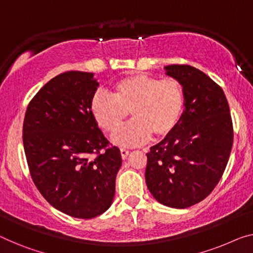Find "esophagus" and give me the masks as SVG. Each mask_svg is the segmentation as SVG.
<instances>
[{
  "instance_id": "34e87169",
  "label": "esophagus",
  "mask_w": 253,
  "mask_h": 253,
  "mask_svg": "<svg viewBox=\"0 0 253 253\" xmlns=\"http://www.w3.org/2000/svg\"><path fill=\"white\" fill-rule=\"evenodd\" d=\"M120 154H122V158L124 160L126 159V158L128 157V154H129V151L126 150V149H120Z\"/></svg>"
}]
</instances>
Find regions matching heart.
Listing matches in <instances>:
<instances>
[{
    "label": "heart",
    "mask_w": 253,
    "mask_h": 253,
    "mask_svg": "<svg viewBox=\"0 0 253 253\" xmlns=\"http://www.w3.org/2000/svg\"><path fill=\"white\" fill-rule=\"evenodd\" d=\"M185 107V90L178 81L143 74L119 79L112 86V96L97 92L90 101L94 118L109 133L118 129L130 112L133 122L112 136L115 144L126 148L141 145L152 135L169 136L182 122Z\"/></svg>",
    "instance_id": "obj_1"
}]
</instances>
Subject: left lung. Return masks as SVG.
I'll return each mask as SVG.
<instances>
[{
    "label": "left lung",
    "instance_id": "left-lung-1",
    "mask_svg": "<svg viewBox=\"0 0 253 253\" xmlns=\"http://www.w3.org/2000/svg\"><path fill=\"white\" fill-rule=\"evenodd\" d=\"M183 85L185 112L178 127L146 154L145 182L153 198L185 209L206 199L219 182L233 145V124L224 90L186 65L165 67Z\"/></svg>",
    "mask_w": 253,
    "mask_h": 253
}]
</instances>
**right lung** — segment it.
I'll return each mask as SVG.
<instances>
[{"mask_svg":"<svg viewBox=\"0 0 253 253\" xmlns=\"http://www.w3.org/2000/svg\"><path fill=\"white\" fill-rule=\"evenodd\" d=\"M97 87L93 73L58 75L30 101L22 127L30 175L41 194L55 209L83 219L110 208L122 166L117 146L100 153L109 142L90 111Z\"/></svg>","mask_w":253,"mask_h":253,"instance_id":"1","label":"right lung"}]
</instances>
